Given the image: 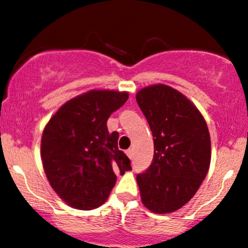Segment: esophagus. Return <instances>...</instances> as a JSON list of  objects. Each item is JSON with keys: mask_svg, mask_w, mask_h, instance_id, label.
<instances>
[{"mask_svg": "<svg viewBox=\"0 0 248 248\" xmlns=\"http://www.w3.org/2000/svg\"><path fill=\"white\" fill-rule=\"evenodd\" d=\"M126 154H127V156L130 158V159H132L133 158V149H128V150L126 151Z\"/></svg>", "mask_w": 248, "mask_h": 248, "instance_id": "obj_1", "label": "esophagus"}]
</instances>
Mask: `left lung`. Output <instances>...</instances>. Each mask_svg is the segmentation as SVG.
Here are the masks:
<instances>
[{"label": "left lung", "mask_w": 248, "mask_h": 248, "mask_svg": "<svg viewBox=\"0 0 248 248\" xmlns=\"http://www.w3.org/2000/svg\"><path fill=\"white\" fill-rule=\"evenodd\" d=\"M154 136V159L136 180L143 204L156 214L180 209L198 192L210 165V135L196 106L171 86L136 93Z\"/></svg>", "instance_id": "left-lung-1"}]
</instances>
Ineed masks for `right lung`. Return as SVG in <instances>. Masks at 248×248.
Returning a JSON list of instances; mask_svg holds the SVG:
<instances>
[{"mask_svg": "<svg viewBox=\"0 0 248 248\" xmlns=\"http://www.w3.org/2000/svg\"><path fill=\"white\" fill-rule=\"evenodd\" d=\"M128 92L91 90L62 105L45 127L41 159L55 193L76 209L98 208L114 187L116 173L132 170L119 150V133H109V115Z\"/></svg>", "mask_w": 248, "mask_h": 248, "instance_id": "obj_1", "label": "right lung"}]
</instances>
